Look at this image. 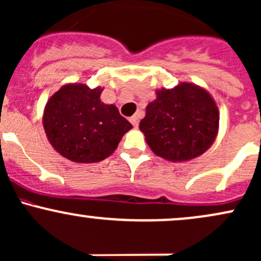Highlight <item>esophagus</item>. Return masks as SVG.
<instances>
[{
	"label": "esophagus",
	"mask_w": 261,
	"mask_h": 261,
	"mask_svg": "<svg viewBox=\"0 0 261 261\" xmlns=\"http://www.w3.org/2000/svg\"><path fill=\"white\" fill-rule=\"evenodd\" d=\"M128 120H130V122H131V124L134 125V127H137V126H139V117H137L136 115L131 116L130 119H128Z\"/></svg>",
	"instance_id": "34e87169"
}]
</instances>
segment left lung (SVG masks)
<instances>
[{
	"mask_svg": "<svg viewBox=\"0 0 261 261\" xmlns=\"http://www.w3.org/2000/svg\"><path fill=\"white\" fill-rule=\"evenodd\" d=\"M219 110L204 88L181 83L157 89L148 102L140 130L152 152L171 162L190 161L213 145L218 135Z\"/></svg>",
	"mask_w": 261,
	"mask_h": 261,
	"instance_id": "obj_1",
	"label": "left lung"
}]
</instances>
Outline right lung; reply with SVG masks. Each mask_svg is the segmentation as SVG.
<instances>
[{"label":"right lung","instance_id":"add662e5","mask_svg":"<svg viewBox=\"0 0 261 261\" xmlns=\"http://www.w3.org/2000/svg\"><path fill=\"white\" fill-rule=\"evenodd\" d=\"M101 87L70 83L48 99L43 127L54 150L65 159L78 163L102 161L133 128L115 105L101 101Z\"/></svg>","mask_w":261,"mask_h":261}]
</instances>
